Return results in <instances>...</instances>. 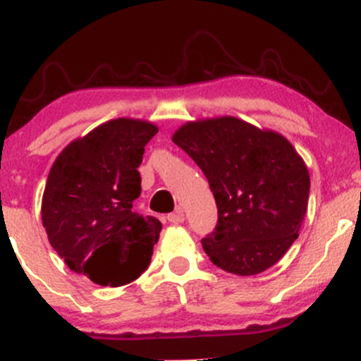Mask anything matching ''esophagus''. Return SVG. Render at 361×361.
Wrapping results in <instances>:
<instances>
[{
	"instance_id": "1",
	"label": "esophagus",
	"mask_w": 361,
	"mask_h": 361,
	"mask_svg": "<svg viewBox=\"0 0 361 361\" xmlns=\"http://www.w3.org/2000/svg\"><path fill=\"white\" fill-rule=\"evenodd\" d=\"M167 221H169L171 224H182L184 222V210H182L180 207L176 209L174 212H171L169 215H167Z\"/></svg>"
}]
</instances>
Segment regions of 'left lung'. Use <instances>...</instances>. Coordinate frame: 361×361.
I'll use <instances>...</instances> for the list:
<instances>
[{
    "mask_svg": "<svg viewBox=\"0 0 361 361\" xmlns=\"http://www.w3.org/2000/svg\"><path fill=\"white\" fill-rule=\"evenodd\" d=\"M172 140L207 177L217 226L202 238L214 265L255 275L282 259L307 214L310 176L283 135L232 116L187 123Z\"/></svg>",
    "mask_w": 361,
    "mask_h": 361,
    "instance_id": "1",
    "label": "left lung"
}]
</instances>
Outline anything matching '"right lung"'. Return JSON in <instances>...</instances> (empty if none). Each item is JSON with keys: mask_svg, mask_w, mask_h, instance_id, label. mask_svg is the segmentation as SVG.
I'll use <instances>...</instances> for the list:
<instances>
[{"mask_svg": "<svg viewBox=\"0 0 361 361\" xmlns=\"http://www.w3.org/2000/svg\"><path fill=\"white\" fill-rule=\"evenodd\" d=\"M157 128L114 119L73 140L51 167L41 205L49 243L73 272L121 287L151 264L162 224L133 210L146 144Z\"/></svg>", "mask_w": 361, "mask_h": 361, "instance_id": "1", "label": "right lung"}]
</instances>
